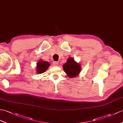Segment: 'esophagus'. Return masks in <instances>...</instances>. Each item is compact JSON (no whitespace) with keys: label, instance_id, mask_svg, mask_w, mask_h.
<instances>
[{"label":"esophagus","instance_id":"obj_1","mask_svg":"<svg viewBox=\"0 0 123 123\" xmlns=\"http://www.w3.org/2000/svg\"><path fill=\"white\" fill-rule=\"evenodd\" d=\"M53 65H55V66H57V65H58L59 63L58 62L55 61V62H53Z\"/></svg>","mask_w":123,"mask_h":123}]
</instances>
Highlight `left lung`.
I'll use <instances>...</instances> for the list:
<instances>
[{"label": "left lung", "instance_id": "1", "mask_svg": "<svg viewBox=\"0 0 123 123\" xmlns=\"http://www.w3.org/2000/svg\"><path fill=\"white\" fill-rule=\"evenodd\" d=\"M63 68L69 78L77 77L81 72V65L76 62L72 57L68 58L66 63L63 65Z\"/></svg>", "mask_w": 123, "mask_h": 123}]
</instances>
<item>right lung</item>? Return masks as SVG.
<instances>
[{"label":"right lung","instance_id":"right-lung-1","mask_svg":"<svg viewBox=\"0 0 123 123\" xmlns=\"http://www.w3.org/2000/svg\"><path fill=\"white\" fill-rule=\"evenodd\" d=\"M50 64L47 61H43L42 60H40L37 63L36 73L38 74H41L44 73L47 71L48 68L50 67Z\"/></svg>","mask_w":123,"mask_h":123}]
</instances>
